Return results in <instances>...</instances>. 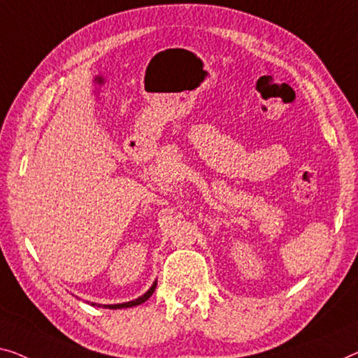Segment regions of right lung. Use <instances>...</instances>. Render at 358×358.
Here are the masks:
<instances>
[{
    "mask_svg": "<svg viewBox=\"0 0 358 358\" xmlns=\"http://www.w3.org/2000/svg\"><path fill=\"white\" fill-rule=\"evenodd\" d=\"M156 286H157V281H154L152 282V286L149 287V289L145 292V294L143 296H140L138 299H135V301H130V302H124V303H109V306H104V303H92V306H96V307H103V308H114V310H117V308H128V307H136V306H140V303H143V302H146L149 297L152 296V292H154V289H156Z\"/></svg>",
    "mask_w": 358,
    "mask_h": 358,
    "instance_id": "add662e5",
    "label": "right lung"
}]
</instances>
